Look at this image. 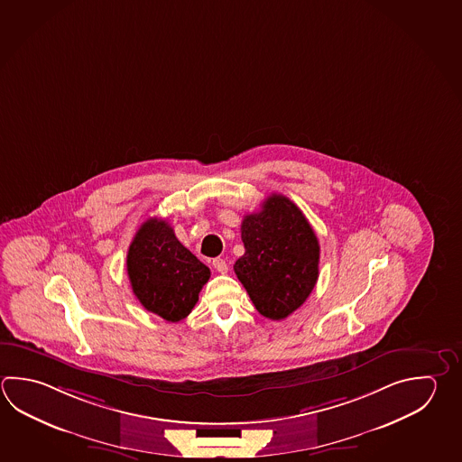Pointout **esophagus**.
<instances>
[{
	"instance_id": "34e87169",
	"label": "esophagus",
	"mask_w": 462,
	"mask_h": 462,
	"mask_svg": "<svg viewBox=\"0 0 462 462\" xmlns=\"http://www.w3.org/2000/svg\"><path fill=\"white\" fill-rule=\"evenodd\" d=\"M212 266H214L216 271H218L220 274H226V271H228V264H226V260H222V258H216V260L212 262Z\"/></svg>"
}]
</instances>
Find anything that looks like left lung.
<instances>
[{
  "mask_svg": "<svg viewBox=\"0 0 462 462\" xmlns=\"http://www.w3.org/2000/svg\"><path fill=\"white\" fill-rule=\"evenodd\" d=\"M244 256L234 264L236 278L260 314L282 320L314 291L320 245L302 210L282 194H271L260 212L242 222Z\"/></svg>",
  "mask_w": 462,
  "mask_h": 462,
  "instance_id": "8db88e82",
  "label": "left lung"
}]
</instances>
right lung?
Here are the masks:
<instances>
[{
  "label": "right lung",
  "mask_w": 462,
  "mask_h": 462,
  "mask_svg": "<svg viewBox=\"0 0 462 462\" xmlns=\"http://www.w3.org/2000/svg\"><path fill=\"white\" fill-rule=\"evenodd\" d=\"M132 291L148 312L166 322H180L191 314L210 270L174 236L162 218L140 226L127 252Z\"/></svg>",
  "instance_id": "right-lung-1"
}]
</instances>
